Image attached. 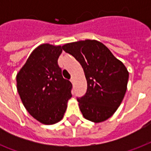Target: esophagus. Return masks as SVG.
<instances>
[{
  "mask_svg": "<svg viewBox=\"0 0 151 151\" xmlns=\"http://www.w3.org/2000/svg\"><path fill=\"white\" fill-rule=\"evenodd\" d=\"M70 81H71V83H73V81H74V79H73V78H70Z\"/></svg>",
  "mask_w": 151,
  "mask_h": 151,
  "instance_id": "34e87169",
  "label": "esophagus"
}]
</instances>
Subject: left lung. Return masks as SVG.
Listing matches in <instances>:
<instances>
[{"label": "left lung", "instance_id": "obj_1", "mask_svg": "<svg viewBox=\"0 0 151 151\" xmlns=\"http://www.w3.org/2000/svg\"><path fill=\"white\" fill-rule=\"evenodd\" d=\"M82 66L87 80L86 94L78 99L85 119L103 122L121 105L127 90L129 71L109 48L96 40H85L64 45Z\"/></svg>", "mask_w": 151, "mask_h": 151}]
</instances>
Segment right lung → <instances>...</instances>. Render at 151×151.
Returning <instances> with one entry per match:
<instances>
[{
  "label": "right lung",
  "mask_w": 151,
  "mask_h": 151,
  "mask_svg": "<svg viewBox=\"0 0 151 151\" xmlns=\"http://www.w3.org/2000/svg\"><path fill=\"white\" fill-rule=\"evenodd\" d=\"M62 48L50 44L40 45L16 75L22 104L32 117L44 124L61 121L72 97V84L63 78L58 65Z\"/></svg>",
  "instance_id": "add662e5"
}]
</instances>
